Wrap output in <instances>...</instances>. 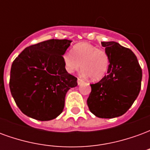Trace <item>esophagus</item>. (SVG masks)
<instances>
[{"instance_id":"34e87169","label":"esophagus","mask_w":150,"mask_h":150,"mask_svg":"<svg viewBox=\"0 0 150 150\" xmlns=\"http://www.w3.org/2000/svg\"><path fill=\"white\" fill-rule=\"evenodd\" d=\"M77 83H78V85H80V84H81V83H83V80L82 79L78 78V80H77Z\"/></svg>"}]
</instances>
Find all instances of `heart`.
Masks as SVG:
<instances>
[{"mask_svg":"<svg viewBox=\"0 0 150 150\" xmlns=\"http://www.w3.org/2000/svg\"><path fill=\"white\" fill-rule=\"evenodd\" d=\"M71 52L63 55L65 70L68 73L81 68L83 74L92 80H100L106 75L109 67V57L106 50L90 43L81 42L73 47Z\"/></svg>","mask_w":150,"mask_h":150,"instance_id":"heart-1","label":"heart"}]
</instances>
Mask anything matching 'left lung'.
<instances>
[{"mask_svg": "<svg viewBox=\"0 0 150 150\" xmlns=\"http://www.w3.org/2000/svg\"><path fill=\"white\" fill-rule=\"evenodd\" d=\"M109 57L108 75L91 84L87 103L89 110L100 118H114L129 110L141 90L142 71L130 49L116 42H102Z\"/></svg>", "mask_w": 150, "mask_h": 150, "instance_id": "left-lung-1", "label": "left lung"}]
</instances>
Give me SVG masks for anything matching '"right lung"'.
I'll list each match as a JSON object with an SVG mask.
<instances>
[{"mask_svg":"<svg viewBox=\"0 0 150 150\" xmlns=\"http://www.w3.org/2000/svg\"><path fill=\"white\" fill-rule=\"evenodd\" d=\"M67 39H50L28 46L13 62L9 88L20 110L33 119L46 121L62 113L65 96L77 86V78L64 67Z\"/></svg>","mask_w":150,"mask_h":150,"instance_id":"right-lung-1","label":"right lung"}]
</instances>
